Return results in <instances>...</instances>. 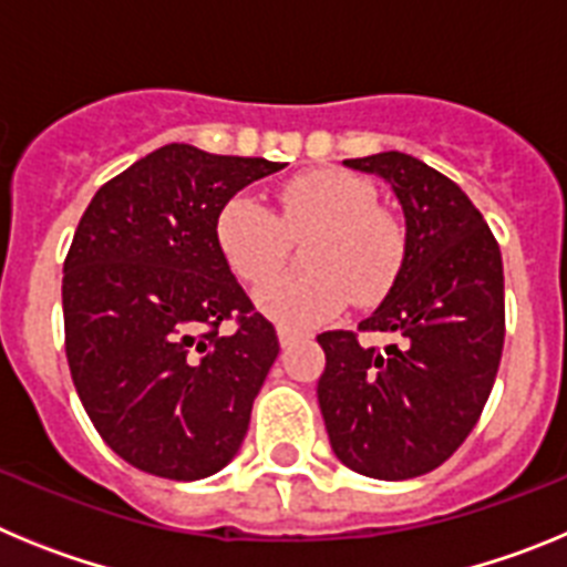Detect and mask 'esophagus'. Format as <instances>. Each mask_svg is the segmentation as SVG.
<instances>
[{
	"instance_id": "1",
	"label": "esophagus",
	"mask_w": 567,
	"mask_h": 567,
	"mask_svg": "<svg viewBox=\"0 0 567 567\" xmlns=\"http://www.w3.org/2000/svg\"><path fill=\"white\" fill-rule=\"evenodd\" d=\"M278 340H280V346L287 349V346H292L295 340H298V334H295L292 329H284V327H280V329H278Z\"/></svg>"
}]
</instances>
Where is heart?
<instances>
[{
	"instance_id": "heart-1",
	"label": "heart",
	"mask_w": 567,
	"mask_h": 567,
	"mask_svg": "<svg viewBox=\"0 0 567 567\" xmlns=\"http://www.w3.org/2000/svg\"><path fill=\"white\" fill-rule=\"evenodd\" d=\"M313 238L303 274L281 276L255 300L284 329H309L334 318L354 300L378 303L394 284L405 255V233L378 207L372 182L346 169H309L278 189V213L255 195H233L215 218V238L229 269L247 284L277 271L292 237Z\"/></svg>"
}]
</instances>
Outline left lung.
<instances>
[{
  "instance_id": "1",
  "label": "left lung",
  "mask_w": 567,
  "mask_h": 567,
  "mask_svg": "<svg viewBox=\"0 0 567 567\" xmlns=\"http://www.w3.org/2000/svg\"><path fill=\"white\" fill-rule=\"evenodd\" d=\"M392 184L405 215V255L392 292L358 331H392L380 353L357 332H323L318 403L332 452L374 480L429 474L477 425L505 340L503 255L483 213L414 155L349 158Z\"/></svg>"
}]
</instances>
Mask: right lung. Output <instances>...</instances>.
I'll return each instance as SVG.
<instances>
[{
  "mask_svg": "<svg viewBox=\"0 0 567 567\" xmlns=\"http://www.w3.org/2000/svg\"><path fill=\"white\" fill-rule=\"evenodd\" d=\"M267 158L164 144L110 178L64 258V352L84 412L135 468L167 480L221 471L278 358V334L215 238ZM233 319L236 332L220 323Z\"/></svg>",
  "mask_w": 567,
  "mask_h": 567,
  "instance_id": "right-lung-1",
  "label": "right lung"
}]
</instances>
